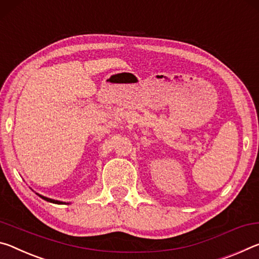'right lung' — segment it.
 Segmentation results:
<instances>
[{"label": "right lung", "instance_id": "right-lung-1", "mask_svg": "<svg viewBox=\"0 0 259 259\" xmlns=\"http://www.w3.org/2000/svg\"><path fill=\"white\" fill-rule=\"evenodd\" d=\"M39 196L41 198H44V200L48 201V202H53V203H57V204H63V202H59V201H55V200H52V198H48V197H45V196H41V195H39Z\"/></svg>", "mask_w": 259, "mask_h": 259}]
</instances>
